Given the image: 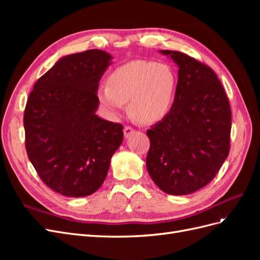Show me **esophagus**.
I'll use <instances>...</instances> for the list:
<instances>
[{
    "mask_svg": "<svg viewBox=\"0 0 260 260\" xmlns=\"http://www.w3.org/2000/svg\"><path fill=\"white\" fill-rule=\"evenodd\" d=\"M133 132H135V129H133L132 127H130V125H125L124 129H123V133H124V137L125 138L130 137Z\"/></svg>",
    "mask_w": 260,
    "mask_h": 260,
    "instance_id": "obj_1",
    "label": "esophagus"
}]
</instances>
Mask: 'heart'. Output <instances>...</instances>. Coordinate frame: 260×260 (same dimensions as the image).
<instances>
[{
  "instance_id": "obj_1",
  "label": "heart",
  "mask_w": 260,
  "mask_h": 260,
  "mask_svg": "<svg viewBox=\"0 0 260 260\" xmlns=\"http://www.w3.org/2000/svg\"><path fill=\"white\" fill-rule=\"evenodd\" d=\"M176 76L172 69L155 61L132 60L115 69L107 86L99 92L102 105L109 112L120 111L129 101L130 115L141 123H153L166 116L174 102Z\"/></svg>"
}]
</instances>
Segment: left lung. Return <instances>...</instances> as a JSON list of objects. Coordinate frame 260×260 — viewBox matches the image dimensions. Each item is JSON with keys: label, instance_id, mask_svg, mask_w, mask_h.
<instances>
[{"label": "left lung", "instance_id": "8db88e82", "mask_svg": "<svg viewBox=\"0 0 260 260\" xmlns=\"http://www.w3.org/2000/svg\"><path fill=\"white\" fill-rule=\"evenodd\" d=\"M179 66L170 112L146 131V168L161 191L186 195L207 185L230 152L231 108L209 66L178 51H160Z\"/></svg>", "mask_w": 260, "mask_h": 260}]
</instances>
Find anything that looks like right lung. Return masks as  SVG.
Listing matches in <instances>:
<instances>
[{
	"instance_id": "1",
	"label": "right lung",
	"mask_w": 260,
	"mask_h": 260,
	"mask_svg": "<svg viewBox=\"0 0 260 260\" xmlns=\"http://www.w3.org/2000/svg\"><path fill=\"white\" fill-rule=\"evenodd\" d=\"M112 56L88 50L60 58L35 83L23 114L25 145L53 191L81 198L104 182L123 125L95 115L99 81Z\"/></svg>"
}]
</instances>
